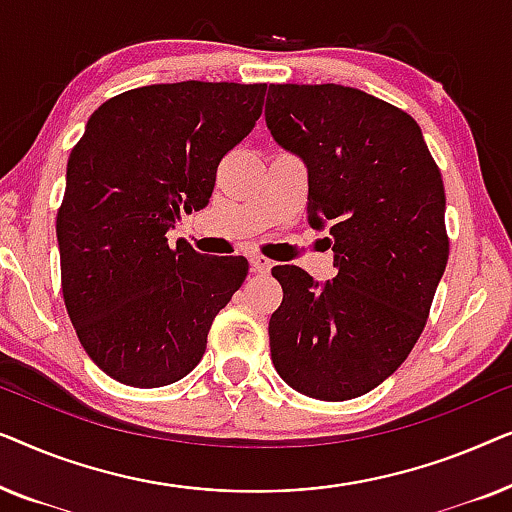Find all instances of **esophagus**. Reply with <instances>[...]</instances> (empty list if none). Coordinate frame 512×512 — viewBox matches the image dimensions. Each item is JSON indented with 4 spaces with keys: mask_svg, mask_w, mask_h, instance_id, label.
I'll use <instances>...</instances> for the list:
<instances>
[{
    "mask_svg": "<svg viewBox=\"0 0 512 512\" xmlns=\"http://www.w3.org/2000/svg\"><path fill=\"white\" fill-rule=\"evenodd\" d=\"M249 263H251V270H254L256 275H268L270 268H272V263L268 261V258H263V256H258V254L251 256Z\"/></svg>",
    "mask_w": 512,
    "mask_h": 512,
    "instance_id": "obj_1",
    "label": "esophagus"
}]
</instances>
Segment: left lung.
Returning a JSON list of instances; mask_svg holds the SVG:
<instances>
[{
	"label": "left lung",
	"instance_id": "obj_1",
	"mask_svg": "<svg viewBox=\"0 0 512 512\" xmlns=\"http://www.w3.org/2000/svg\"><path fill=\"white\" fill-rule=\"evenodd\" d=\"M265 123L307 167V221L331 226L338 270L319 284L272 268V363L319 401L368 394L408 359L445 272L443 179L415 118L363 90L270 86Z\"/></svg>",
	"mask_w": 512,
	"mask_h": 512
}]
</instances>
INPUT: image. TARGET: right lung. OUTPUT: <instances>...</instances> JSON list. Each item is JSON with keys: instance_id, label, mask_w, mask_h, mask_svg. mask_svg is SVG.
<instances>
[{"instance_id": "obj_1", "label": "right lung", "mask_w": 512, "mask_h": 512, "mask_svg": "<svg viewBox=\"0 0 512 512\" xmlns=\"http://www.w3.org/2000/svg\"><path fill=\"white\" fill-rule=\"evenodd\" d=\"M265 83H156L111 97L67 160L62 296L83 349L116 382L165 387L198 366L244 256L167 244L212 198L221 158L254 130Z\"/></svg>"}]
</instances>
